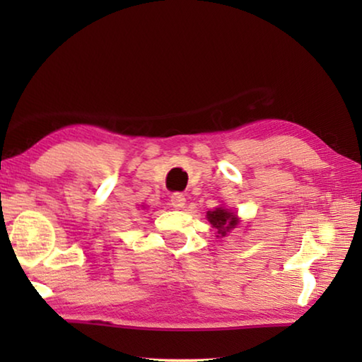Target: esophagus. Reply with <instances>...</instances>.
<instances>
[{
  "mask_svg": "<svg viewBox=\"0 0 362 362\" xmlns=\"http://www.w3.org/2000/svg\"><path fill=\"white\" fill-rule=\"evenodd\" d=\"M185 203H187V198L183 193H174L170 196V204H173V207H175V209H180V207L185 206Z\"/></svg>",
  "mask_w": 362,
  "mask_h": 362,
  "instance_id": "34e87169",
  "label": "esophagus"
}]
</instances>
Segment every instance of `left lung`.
I'll return each mask as SVG.
<instances>
[{
  "label": "left lung",
  "mask_w": 362,
  "mask_h": 362,
  "mask_svg": "<svg viewBox=\"0 0 362 362\" xmlns=\"http://www.w3.org/2000/svg\"><path fill=\"white\" fill-rule=\"evenodd\" d=\"M207 220L217 230L220 236H225L226 233L238 225V218L235 214L230 212L228 209H223V207H217L216 211L207 212Z\"/></svg>",
  "instance_id": "left-lung-1"
}]
</instances>
